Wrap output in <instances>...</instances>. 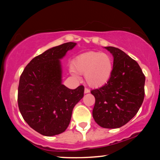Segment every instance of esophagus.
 <instances>
[{
  "instance_id": "34e87169",
  "label": "esophagus",
  "mask_w": 160,
  "mask_h": 160,
  "mask_svg": "<svg viewBox=\"0 0 160 160\" xmlns=\"http://www.w3.org/2000/svg\"><path fill=\"white\" fill-rule=\"evenodd\" d=\"M88 92H89V89H87V88H85L84 89V93L87 94V93H88Z\"/></svg>"
}]
</instances>
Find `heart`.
Instances as JSON below:
<instances>
[{
  "label": "heart",
  "instance_id": "b5f03b06",
  "mask_svg": "<svg viewBox=\"0 0 160 160\" xmlns=\"http://www.w3.org/2000/svg\"><path fill=\"white\" fill-rule=\"evenodd\" d=\"M70 71L76 77H79V74L84 75L87 84L98 88L110 80L113 72L112 59L102 52H85L76 57Z\"/></svg>",
  "mask_w": 160,
  "mask_h": 160
}]
</instances>
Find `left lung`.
<instances>
[{"mask_svg":"<svg viewBox=\"0 0 160 160\" xmlns=\"http://www.w3.org/2000/svg\"><path fill=\"white\" fill-rule=\"evenodd\" d=\"M113 57L108 83L91 93L95 98L94 119L103 128H119L136 115L143 103L145 76L136 61L121 49L105 47Z\"/></svg>","mask_w":160,"mask_h":160,"instance_id":"1","label":"left lung"}]
</instances>
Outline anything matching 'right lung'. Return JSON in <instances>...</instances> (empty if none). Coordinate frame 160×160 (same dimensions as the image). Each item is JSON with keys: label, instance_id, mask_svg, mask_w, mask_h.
<instances>
[{"label": "right lung", "instance_id": "right-lung-1", "mask_svg": "<svg viewBox=\"0 0 160 160\" xmlns=\"http://www.w3.org/2000/svg\"><path fill=\"white\" fill-rule=\"evenodd\" d=\"M76 43L68 42L34 58L19 78L18 106L30 128L46 136L64 132L76 104L84 97V87L71 89L62 84L60 59Z\"/></svg>", "mask_w": 160, "mask_h": 160}]
</instances>
